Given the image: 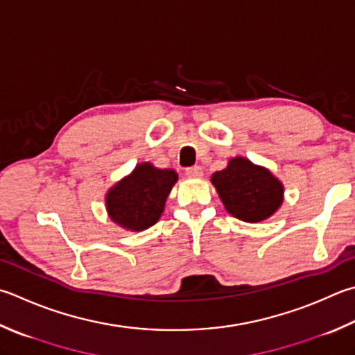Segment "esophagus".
Returning <instances> with one entry per match:
<instances>
[{"instance_id":"34e87169","label":"esophagus","mask_w":355,"mask_h":355,"mask_svg":"<svg viewBox=\"0 0 355 355\" xmlns=\"http://www.w3.org/2000/svg\"><path fill=\"white\" fill-rule=\"evenodd\" d=\"M185 175L189 176V178H202L204 176V171H202V168H200L199 165H196V166H190V168H187L185 170Z\"/></svg>"}]
</instances>
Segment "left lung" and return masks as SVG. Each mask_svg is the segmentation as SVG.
<instances>
[{
	"label": "left lung",
	"mask_w": 355,
	"mask_h": 355,
	"mask_svg": "<svg viewBox=\"0 0 355 355\" xmlns=\"http://www.w3.org/2000/svg\"><path fill=\"white\" fill-rule=\"evenodd\" d=\"M210 180L225 210L244 223H263L275 215L284 200L282 180L269 168L243 156L232 157Z\"/></svg>",
	"instance_id": "obj_1"
}]
</instances>
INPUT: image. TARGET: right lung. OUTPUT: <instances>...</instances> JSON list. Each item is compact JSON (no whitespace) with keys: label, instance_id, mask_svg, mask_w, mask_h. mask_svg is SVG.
Here are the masks:
<instances>
[{"label":"right lung","instance_id":"add662e5","mask_svg":"<svg viewBox=\"0 0 355 355\" xmlns=\"http://www.w3.org/2000/svg\"><path fill=\"white\" fill-rule=\"evenodd\" d=\"M176 182L175 170L157 168L151 162L137 164L128 176L106 191L105 207L110 219L130 232L150 229L164 213L166 198Z\"/></svg>","mask_w":355,"mask_h":355}]
</instances>
